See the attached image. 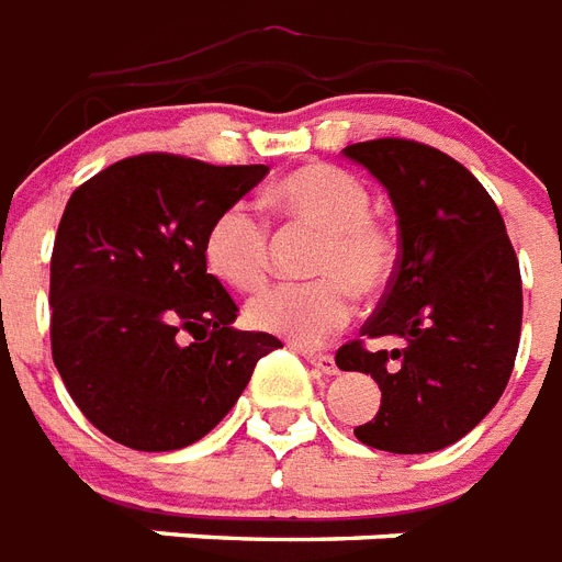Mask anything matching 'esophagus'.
<instances>
[{
  "instance_id": "1",
  "label": "esophagus",
  "mask_w": 562,
  "mask_h": 562,
  "mask_svg": "<svg viewBox=\"0 0 562 562\" xmlns=\"http://www.w3.org/2000/svg\"><path fill=\"white\" fill-rule=\"evenodd\" d=\"M303 356H306V361L317 370V373H326V375L338 373V364H335L333 356H326V352H312V350H306Z\"/></svg>"
}]
</instances>
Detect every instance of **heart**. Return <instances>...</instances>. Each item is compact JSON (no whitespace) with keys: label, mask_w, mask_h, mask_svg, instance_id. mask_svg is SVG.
Returning <instances> with one entry per match:
<instances>
[{"label":"heart","mask_w":562,"mask_h":562,"mask_svg":"<svg viewBox=\"0 0 562 562\" xmlns=\"http://www.w3.org/2000/svg\"><path fill=\"white\" fill-rule=\"evenodd\" d=\"M282 224L317 229L306 271L317 280L265 291L247 306V324L303 347H317L347 326L352 294L379 297L396 273V241L370 215V192L356 175L326 162L300 166L268 192ZM203 262L236 291L262 289L271 265L265 221L245 203L221 210L203 236Z\"/></svg>","instance_id":"b5f03b06"}]
</instances>
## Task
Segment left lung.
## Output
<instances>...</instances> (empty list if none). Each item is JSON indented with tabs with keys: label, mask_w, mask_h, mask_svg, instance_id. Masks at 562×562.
Returning <instances> with one entry per match:
<instances>
[{
	"label": "left lung",
	"mask_w": 562,
	"mask_h": 562,
	"mask_svg": "<svg viewBox=\"0 0 562 562\" xmlns=\"http://www.w3.org/2000/svg\"><path fill=\"white\" fill-rule=\"evenodd\" d=\"M344 157L373 175L396 210L400 259L364 338L396 341L335 352L341 370L382 391L361 443L393 454L437 452L470 435L505 393L522 333V277L502 212L449 154L411 139H370Z\"/></svg>",
	"instance_id": "8db88e82"
}]
</instances>
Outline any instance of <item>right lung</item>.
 Returning <instances> with one entry per match:
<instances>
[{
  "instance_id": "1",
  "label": "right lung",
  "mask_w": 562,
  "mask_h": 562,
  "mask_svg": "<svg viewBox=\"0 0 562 562\" xmlns=\"http://www.w3.org/2000/svg\"><path fill=\"white\" fill-rule=\"evenodd\" d=\"M268 166L139 154L69 198L52 250V359L83 417L139 452L210 435L256 361L282 347L233 329L238 306L203 262L212 218Z\"/></svg>"
}]
</instances>
